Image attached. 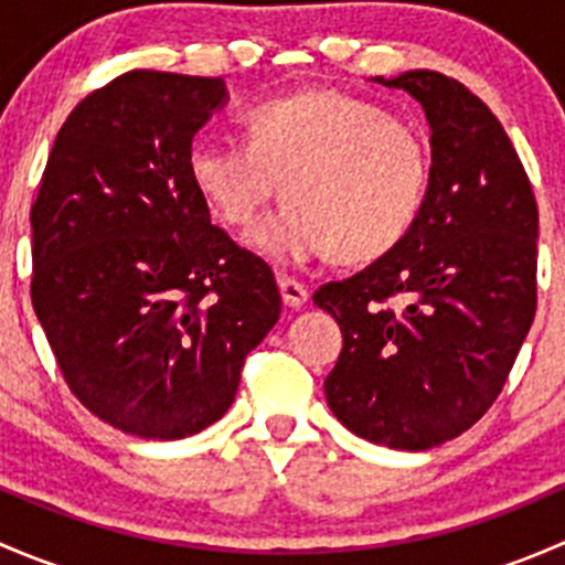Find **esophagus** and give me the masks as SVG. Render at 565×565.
I'll return each instance as SVG.
<instances>
[{
    "label": "esophagus",
    "instance_id": "1",
    "mask_svg": "<svg viewBox=\"0 0 565 565\" xmlns=\"http://www.w3.org/2000/svg\"><path fill=\"white\" fill-rule=\"evenodd\" d=\"M278 289H281L284 306H289V309H300L309 300V289L289 276H278Z\"/></svg>",
    "mask_w": 565,
    "mask_h": 565
}]
</instances>
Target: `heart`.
Wrapping results in <instances>:
<instances>
[{
  "mask_svg": "<svg viewBox=\"0 0 565 565\" xmlns=\"http://www.w3.org/2000/svg\"><path fill=\"white\" fill-rule=\"evenodd\" d=\"M246 136L196 141L188 174L230 226H248L281 188L289 202L248 235L267 259H380L413 230L429 182L426 147L377 104L303 89L250 108Z\"/></svg>",
  "mask_w": 565,
  "mask_h": 565,
  "instance_id": "obj_1",
  "label": "heart"
}]
</instances>
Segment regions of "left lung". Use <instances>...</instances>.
Listing matches in <instances>:
<instances>
[{
  "instance_id": "left-lung-1",
  "label": "left lung",
  "mask_w": 565,
  "mask_h": 565,
  "mask_svg": "<svg viewBox=\"0 0 565 565\" xmlns=\"http://www.w3.org/2000/svg\"><path fill=\"white\" fill-rule=\"evenodd\" d=\"M374 82L424 106L429 185L396 248L315 292L344 335L324 396L363 440L426 451L492 407L520 355L539 207L503 125L470 89L435 71Z\"/></svg>"
}]
</instances>
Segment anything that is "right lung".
<instances>
[{"mask_svg": "<svg viewBox=\"0 0 565 565\" xmlns=\"http://www.w3.org/2000/svg\"><path fill=\"white\" fill-rule=\"evenodd\" d=\"M224 78L130 71L82 100L32 204V306L67 388L125 435L182 440L235 402L281 315L267 262L188 174Z\"/></svg>", "mask_w": 565, "mask_h": 565, "instance_id": "obj_1", "label": "right lung"}]
</instances>
